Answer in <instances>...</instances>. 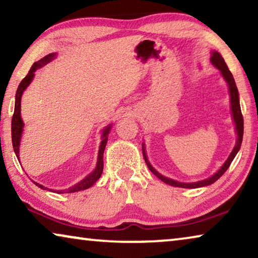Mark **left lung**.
I'll list each match as a JSON object with an SVG mask.
<instances>
[{
    "label": "left lung",
    "mask_w": 258,
    "mask_h": 258,
    "mask_svg": "<svg viewBox=\"0 0 258 258\" xmlns=\"http://www.w3.org/2000/svg\"><path fill=\"white\" fill-rule=\"evenodd\" d=\"M211 61H212V63L214 64V66L220 69L221 73H222V76L224 77V80L226 81V83H228L229 91H230V99H231L230 100V101H231V111H232L233 120H234V124H235V131H237V143H235V147L233 148L232 152H231V154H230L229 158L226 159V161L223 164V166H222V167L218 169V171L215 174H214L213 176L206 178V180L194 182V183L177 182V181L171 180V178H168V177H165V176L161 175V174H159L150 165L149 160L147 159L145 146H143V143H142L143 158H145L146 164L148 165V167H149L150 171L154 173L155 175L159 178V180L165 182L166 184H169V185H173V186H178V187H187V189H195V187H202V186H206V185L212 184V183L216 182L218 178H220L226 172V169L229 168V166L231 165V163H232V160L234 159L235 155L238 154L240 147H241L242 135H243V117H242V113H241V109H240L239 93H238L237 85H235L234 78L232 76V74H231V72L229 71L228 66H226V63H225V61L223 59V56H222L220 53H218L217 51H213L212 52Z\"/></svg>",
    "instance_id": "8db88e82"
}]
</instances>
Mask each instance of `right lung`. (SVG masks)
<instances>
[{
  "instance_id": "add662e5",
  "label": "right lung",
  "mask_w": 258,
  "mask_h": 258,
  "mask_svg": "<svg viewBox=\"0 0 258 258\" xmlns=\"http://www.w3.org/2000/svg\"><path fill=\"white\" fill-rule=\"evenodd\" d=\"M56 56V53H50L45 55L44 58H42L41 60H38L37 62H35L32 67H30L29 72L27 74L23 81L20 82V84L18 86V90H17L16 93V103H15V112L14 116H12V121H11V135H12V146H14V150L15 154L17 156V158L19 160V145H20V140H21V134H23V128H24V121L21 119L20 116V101H21V95H23L24 91L26 90L30 82L33 81L34 78V73L37 71L38 68H41L46 64L47 62L53 60ZM111 128V125L107 126L106 128L103 130L102 132V141L100 143V148H99V155H98V161H97V166H95L94 171L89 174L85 178H83L81 182L76 183L75 185L69 187V189L66 190H60L56 191L53 190V192H56V194H72V192H76V191H81V190H85L89 189V187L92 186L95 182H97L100 176H101L102 171H103V152H104V148H106L107 141H108V134L109 131ZM34 182V181H33ZM34 184H36L38 187H41L43 190H52V189H47V187L43 186L42 184H38V183L34 182Z\"/></svg>"
}]
</instances>
